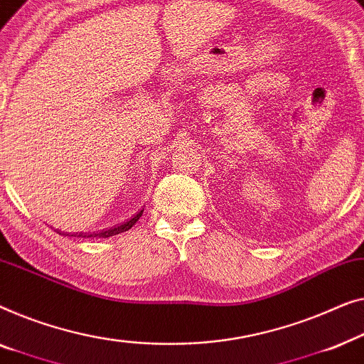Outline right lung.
Here are the masks:
<instances>
[{
    "mask_svg": "<svg viewBox=\"0 0 364 364\" xmlns=\"http://www.w3.org/2000/svg\"><path fill=\"white\" fill-rule=\"evenodd\" d=\"M143 214V209L138 214H135L130 221H127L124 224H120V226H115V228H110L107 229V231H102V232H97V234H90V235H84V234H79L77 237H112V235H117V234H122L125 231H129V229H132L133 226H135V223L138 221V219L141 218Z\"/></svg>",
    "mask_w": 364,
    "mask_h": 364,
    "instance_id": "add662e5",
    "label": "right lung"
}]
</instances>
